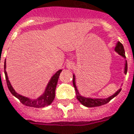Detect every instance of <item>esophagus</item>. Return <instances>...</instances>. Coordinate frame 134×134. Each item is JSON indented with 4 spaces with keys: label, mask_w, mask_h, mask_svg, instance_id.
Wrapping results in <instances>:
<instances>
[{
    "label": "esophagus",
    "mask_w": 134,
    "mask_h": 134,
    "mask_svg": "<svg viewBox=\"0 0 134 134\" xmlns=\"http://www.w3.org/2000/svg\"><path fill=\"white\" fill-rule=\"evenodd\" d=\"M67 68H68V69H72L73 67H74V64H73L72 62H67Z\"/></svg>",
    "instance_id": "34e87169"
}]
</instances>
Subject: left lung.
<instances>
[{
    "label": "left lung",
    "mask_w": 134,
    "mask_h": 134,
    "mask_svg": "<svg viewBox=\"0 0 134 134\" xmlns=\"http://www.w3.org/2000/svg\"><path fill=\"white\" fill-rule=\"evenodd\" d=\"M115 51L116 52L118 53L119 55H121V57H123L124 58H126V56H125V51H124V48L123 44H121V42L118 41V43L116 44V46L115 47ZM127 69H128V65H127V61L126 60L125 62V67H124V73L126 74L127 73ZM73 86L75 89L76 92V97L77 99L78 100L80 103H81L83 105L88 108H92V107H98V106H101L103 105L108 103L109 101H110L113 98H115V96H118V94L121 92V88L118 89L113 95L111 96H110L107 98H86V97H83L82 96L80 93H79V90H77V87L76 85V82H75V75H73Z\"/></svg>",
    "instance_id": "obj_1"
}]
</instances>
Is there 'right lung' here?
Segmentation results:
<instances>
[{
	"label": "right lung",
	"mask_w": 134,
	"mask_h": 134,
	"mask_svg": "<svg viewBox=\"0 0 134 134\" xmlns=\"http://www.w3.org/2000/svg\"><path fill=\"white\" fill-rule=\"evenodd\" d=\"M5 68H6V64H5V61L4 72L8 90H10V92L13 96H15L16 98H17L19 100L21 101V103L22 104H24V105H26V106L33 107V108H44V107L49 105L50 104L52 103L54 99L55 98L56 87H57V82H58L59 77V75L61 73L62 70H58L52 77V78L50 79L49 82L47 84V87L45 89L44 93L41 96H39L38 98L36 99H31L27 98V97H25V96H23L21 95H19V93H17L15 91V90L13 89L12 85L10 84L9 80H8L7 72L5 71Z\"/></svg>",
	"instance_id": "right-lung-1"
}]
</instances>
